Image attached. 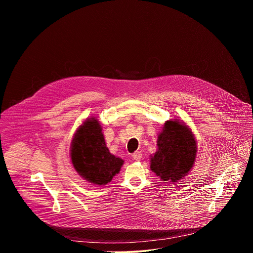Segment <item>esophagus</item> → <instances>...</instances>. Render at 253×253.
<instances>
[{
	"label": "esophagus",
	"mask_w": 253,
	"mask_h": 253,
	"mask_svg": "<svg viewBox=\"0 0 253 253\" xmlns=\"http://www.w3.org/2000/svg\"><path fill=\"white\" fill-rule=\"evenodd\" d=\"M132 157H133V159H134V160L139 161V160L142 158V153H141L140 151H136L135 153H133Z\"/></svg>",
	"instance_id": "34e87169"
}]
</instances>
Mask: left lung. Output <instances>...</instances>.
Here are the masks:
<instances>
[{"label":"left lung","mask_w":253,"mask_h":253,"mask_svg":"<svg viewBox=\"0 0 253 253\" xmlns=\"http://www.w3.org/2000/svg\"><path fill=\"white\" fill-rule=\"evenodd\" d=\"M196 152V140L190 128L177 119L166 121L158 135L150 168L162 181L175 183L193 167Z\"/></svg>","instance_id":"1"}]
</instances>
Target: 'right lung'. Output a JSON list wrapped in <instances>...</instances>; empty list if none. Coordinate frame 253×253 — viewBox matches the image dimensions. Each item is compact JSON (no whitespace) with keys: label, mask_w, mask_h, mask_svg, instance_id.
Instances as JSON below:
<instances>
[{"label":"right lung","mask_w":253,"mask_h":253,"mask_svg":"<svg viewBox=\"0 0 253 253\" xmlns=\"http://www.w3.org/2000/svg\"><path fill=\"white\" fill-rule=\"evenodd\" d=\"M71 161L78 174L95 185H106L119 173L124 160L106 146L100 122L95 117L77 129L71 143Z\"/></svg>","instance_id":"1"}]
</instances>
